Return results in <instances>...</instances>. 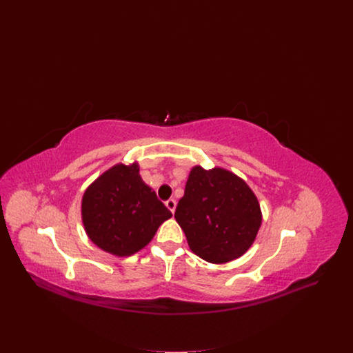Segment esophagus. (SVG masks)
Wrapping results in <instances>:
<instances>
[{"label":"esophagus","instance_id":"esophagus-1","mask_svg":"<svg viewBox=\"0 0 353 353\" xmlns=\"http://www.w3.org/2000/svg\"><path fill=\"white\" fill-rule=\"evenodd\" d=\"M165 204H166V207L169 208V211H170L172 214H174V211H176V205H177L176 199H172V198H170V199H168V201H166Z\"/></svg>","mask_w":353,"mask_h":353}]
</instances>
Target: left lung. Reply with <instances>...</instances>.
Listing matches in <instances>:
<instances>
[{
    "label": "left lung",
    "mask_w": 353,
    "mask_h": 353,
    "mask_svg": "<svg viewBox=\"0 0 353 353\" xmlns=\"http://www.w3.org/2000/svg\"><path fill=\"white\" fill-rule=\"evenodd\" d=\"M174 218L194 254L212 264L241 257L261 226L259 199L229 170L191 169Z\"/></svg>",
    "instance_id": "obj_1"
}]
</instances>
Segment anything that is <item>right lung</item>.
Here are the masks:
<instances>
[{"instance_id":"right-lung-1","label":"right lung","mask_w":353,"mask_h":353,"mask_svg":"<svg viewBox=\"0 0 353 353\" xmlns=\"http://www.w3.org/2000/svg\"><path fill=\"white\" fill-rule=\"evenodd\" d=\"M172 212L141 176L138 163L113 166L97 177L82 198V222L89 239L124 257L143 248Z\"/></svg>"}]
</instances>
